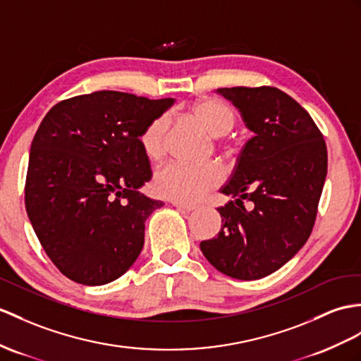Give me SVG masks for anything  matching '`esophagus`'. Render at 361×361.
Returning <instances> with one entry per match:
<instances>
[{"label": "esophagus", "instance_id": "esophagus-1", "mask_svg": "<svg viewBox=\"0 0 361 361\" xmlns=\"http://www.w3.org/2000/svg\"><path fill=\"white\" fill-rule=\"evenodd\" d=\"M171 205L176 207L178 209H180V211H187V213H190V211H192V209H196V205L182 204V202H174V200H171Z\"/></svg>", "mask_w": 361, "mask_h": 361}]
</instances>
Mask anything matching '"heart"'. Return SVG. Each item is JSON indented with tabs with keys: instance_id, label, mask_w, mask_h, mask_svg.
I'll return each mask as SVG.
<instances>
[{
	"instance_id": "1",
	"label": "heart",
	"mask_w": 361,
	"mask_h": 361,
	"mask_svg": "<svg viewBox=\"0 0 361 361\" xmlns=\"http://www.w3.org/2000/svg\"><path fill=\"white\" fill-rule=\"evenodd\" d=\"M190 113L211 135L226 136L237 124V113L233 105L217 98H200L190 105ZM169 119L164 114L147 122L139 135V145L148 161L162 159L166 144ZM222 180V170L216 164L174 162L157 171L153 188L161 197L182 204H192L216 188Z\"/></svg>"
}]
</instances>
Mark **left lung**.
<instances>
[{
	"label": "left lung",
	"instance_id": "1",
	"mask_svg": "<svg viewBox=\"0 0 361 361\" xmlns=\"http://www.w3.org/2000/svg\"><path fill=\"white\" fill-rule=\"evenodd\" d=\"M239 109L254 136L243 145L221 191L222 228L200 242L217 271L239 280L267 277L291 260L311 235L328 173L319 127L300 104L276 87L217 89ZM250 202L244 208V200Z\"/></svg>",
	"mask_w": 361,
	"mask_h": 361
}]
</instances>
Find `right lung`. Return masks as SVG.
I'll return each mask as SVG.
<instances>
[{
  "mask_svg": "<svg viewBox=\"0 0 361 361\" xmlns=\"http://www.w3.org/2000/svg\"><path fill=\"white\" fill-rule=\"evenodd\" d=\"M173 102L101 90L44 116L30 147L25 209L44 251L73 282L110 283L142 251L145 221L164 204L139 192L152 169L137 139Z\"/></svg>",
  "mask_w": 361,
  "mask_h": 361,
  "instance_id": "add662e5",
  "label": "right lung"
}]
</instances>
